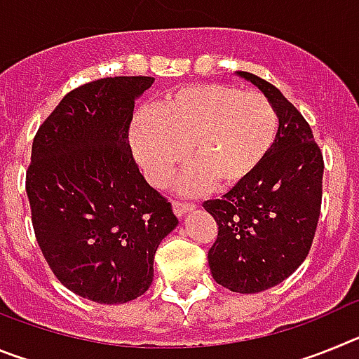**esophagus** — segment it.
Listing matches in <instances>:
<instances>
[{"mask_svg":"<svg viewBox=\"0 0 359 359\" xmlns=\"http://www.w3.org/2000/svg\"><path fill=\"white\" fill-rule=\"evenodd\" d=\"M172 210L177 217H183L187 212L194 210V205L192 203H180V201H172Z\"/></svg>","mask_w":359,"mask_h":359,"instance_id":"esophagus-1","label":"esophagus"}]
</instances>
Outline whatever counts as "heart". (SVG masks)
I'll use <instances>...</instances> for the list:
<instances>
[{
	"instance_id": "1",
	"label": "heart",
	"mask_w": 359,
	"mask_h": 359,
	"mask_svg": "<svg viewBox=\"0 0 359 359\" xmlns=\"http://www.w3.org/2000/svg\"><path fill=\"white\" fill-rule=\"evenodd\" d=\"M280 118L269 98L228 84H190L170 91L160 109L135 118L129 144L147 182L163 187L177 165V192L236 189L255 176L273 152ZM189 151H186V147Z\"/></svg>"
}]
</instances>
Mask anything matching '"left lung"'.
I'll return each instance as SVG.
<instances>
[{"label": "left lung", "instance_id": "left-lung-1", "mask_svg": "<svg viewBox=\"0 0 359 359\" xmlns=\"http://www.w3.org/2000/svg\"><path fill=\"white\" fill-rule=\"evenodd\" d=\"M236 73L271 100L280 129L255 176L203 203L219 226L208 266L226 290L259 293L286 280L309 253L322 205L323 158L309 123L273 84Z\"/></svg>", "mask_w": 359, "mask_h": 359}]
</instances>
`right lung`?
Here are the masks:
<instances>
[{
  "label": "right lung",
  "instance_id": "obj_1",
  "mask_svg": "<svg viewBox=\"0 0 359 359\" xmlns=\"http://www.w3.org/2000/svg\"><path fill=\"white\" fill-rule=\"evenodd\" d=\"M152 82L107 77L69 91L32 144L27 194L37 243L62 286L91 302L144 294L154 253L177 226L128 140L136 98Z\"/></svg>",
  "mask_w": 359,
  "mask_h": 359
}]
</instances>
